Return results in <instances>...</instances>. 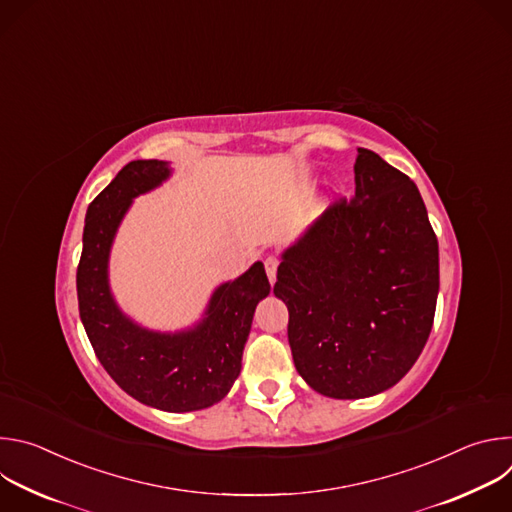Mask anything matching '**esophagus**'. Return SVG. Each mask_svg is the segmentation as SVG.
Listing matches in <instances>:
<instances>
[{
    "mask_svg": "<svg viewBox=\"0 0 512 512\" xmlns=\"http://www.w3.org/2000/svg\"><path fill=\"white\" fill-rule=\"evenodd\" d=\"M277 263H279V261H277V257H273V255L265 259V271H267V277H269L271 283H275V279H277Z\"/></svg>",
    "mask_w": 512,
    "mask_h": 512,
    "instance_id": "obj_1",
    "label": "esophagus"
}]
</instances>
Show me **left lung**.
Masks as SVG:
<instances>
[{
  "mask_svg": "<svg viewBox=\"0 0 512 512\" xmlns=\"http://www.w3.org/2000/svg\"><path fill=\"white\" fill-rule=\"evenodd\" d=\"M354 184L350 204L330 206L283 249L273 285L296 369L330 399L397 385L429 338L440 291V251L417 186L364 148Z\"/></svg>",
  "mask_w": 512,
  "mask_h": 512,
  "instance_id": "8db88e82",
  "label": "left lung"
}]
</instances>
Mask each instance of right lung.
Returning a JSON list of instances; mask_svg holds the SVG:
<instances>
[{
    "label": "right lung",
    "mask_w": 512,
    "mask_h": 512,
    "mask_svg": "<svg viewBox=\"0 0 512 512\" xmlns=\"http://www.w3.org/2000/svg\"><path fill=\"white\" fill-rule=\"evenodd\" d=\"M174 170L164 160L129 162L89 204L77 271L79 312L109 377L139 403L168 413L200 411L223 401L241 375L255 308L269 296L261 261L218 283L202 316L180 330L139 324L117 304L109 259L133 200L160 188Z\"/></svg>",
    "instance_id": "1"
}]
</instances>
